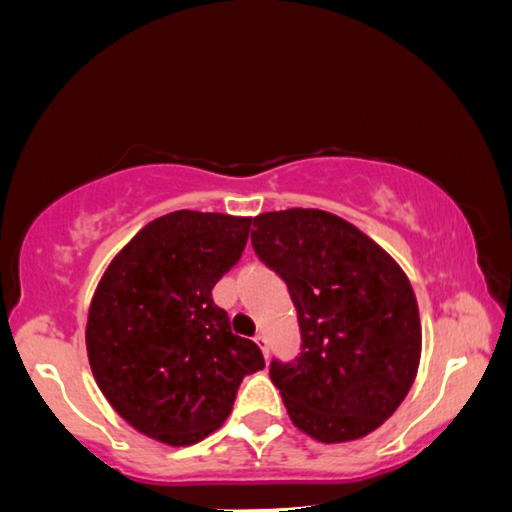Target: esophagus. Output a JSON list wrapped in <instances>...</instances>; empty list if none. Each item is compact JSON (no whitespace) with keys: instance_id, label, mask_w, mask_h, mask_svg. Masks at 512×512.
Returning a JSON list of instances; mask_svg holds the SVG:
<instances>
[{"instance_id":"34e87169","label":"esophagus","mask_w":512,"mask_h":512,"mask_svg":"<svg viewBox=\"0 0 512 512\" xmlns=\"http://www.w3.org/2000/svg\"><path fill=\"white\" fill-rule=\"evenodd\" d=\"M257 345H259V350L264 352V357H268V348H266V336L264 334H255V339H253Z\"/></svg>"}]
</instances>
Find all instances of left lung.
<instances>
[{
	"instance_id": "obj_1",
	"label": "left lung",
	"mask_w": 512,
	"mask_h": 512,
	"mask_svg": "<svg viewBox=\"0 0 512 512\" xmlns=\"http://www.w3.org/2000/svg\"><path fill=\"white\" fill-rule=\"evenodd\" d=\"M255 253L287 282L302 352L271 363V381L296 427L318 443H350L381 427L420 366L418 300L400 264L341 216L264 212Z\"/></svg>"
}]
</instances>
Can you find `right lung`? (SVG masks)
Listing matches in <instances>:
<instances>
[{
    "label": "right lung",
    "instance_id": "right-lung-1",
    "mask_svg": "<svg viewBox=\"0 0 512 512\" xmlns=\"http://www.w3.org/2000/svg\"><path fill=\"white\" fill-rule=\"evenodd\" d=\"M250 216L178 210L146 223L94 291L85 348L121 418L158 443L187 447L228 418L241 379L264 368L230 332L212 289L239 262Z\"/></svg>",
    "mask_w": 512,
    "mask_h": 512
}]
</instances>
